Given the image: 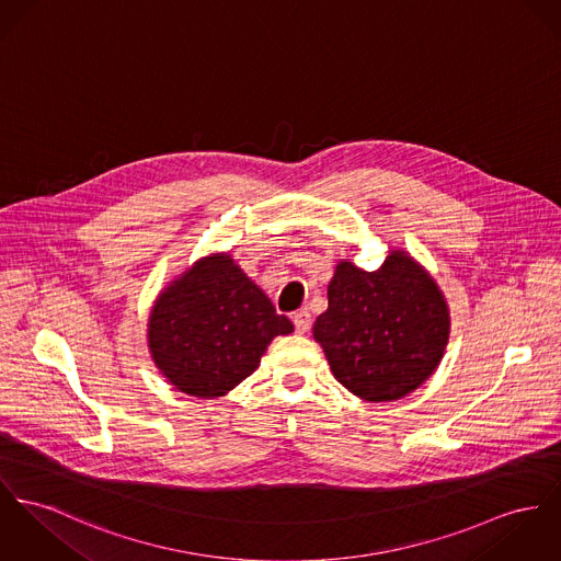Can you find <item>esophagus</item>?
Here are the masks:
<instances>
[{"label": "esophagus", "mask_w": 561, "mask_h": 561, "mask_svg": "<svg viewBox=\"0 0 561 561\" xmlns=\"http://www.w3.org/2000/svg\"><path fill=\"white\" fill-rule=\"evenodd\" d=\"M293 322H295L297 333H305L311 327V313L307 309H299L293 313Z\"/></svg>", "instance_id": "34e87169"}]
</instances>
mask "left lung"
Masks as SVG:
<instances>
[{
  "mask_svg": "<svg viewBox=\"0 0 561 561\" xmlns=\"http://www.w3.org/2000/svg\"><path fill=\"white\" fill-rule=\"evenodd\" d=\"M448 324L432 277L403 252H392L378 271L337 264L329 309L318 316L313 337L350 392L365 401H392L435 371Z\"/></svg>",
  "mask_w": 561,
  "mask_h": 561,
  "instance_id": "left-lung-1",
  "label": "left lung"
}]
</instances>
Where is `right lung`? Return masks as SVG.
Listing matches in <instances>:
<instances>
[{
    "mask_svg": "<svg viewBox=\"0 0 561 561\" xmlns=\"http://www.w3.org/2000/svg\"><path fill=\"white\" fill-rule=\"evenodd\" d=\"M293 329L232 260L214 256L158 299L149 347L174 387L211 399L252 376L271 340Z\"/></svg>",
    "mask_w": 561,
    "mask_h": 561,
    "instance_id": "1",
    "label": "right lung"
}]
</instances>
